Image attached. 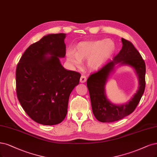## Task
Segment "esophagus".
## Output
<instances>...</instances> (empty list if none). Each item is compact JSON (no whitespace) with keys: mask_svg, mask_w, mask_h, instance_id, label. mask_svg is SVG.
<instances>
[{"mask_svg":"<svg viewBox=\"0 0 157 157\" xmlns=\"http://www.w3.org/2000/svg\"><path fill=\"white\" fill-rule=\"evenodd\" d=\"M86 80H87V78H86V77L85 76V75H82V76H81V77H80V82H81V83H84V82H86Z\"/></svg>","mask_w":157,"mask_h":157,"instance_id":"obj_1","label":"esophagus"}]
</instances>
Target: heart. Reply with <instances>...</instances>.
Returning a JSON list of instances; mask_svg holds the SVG:
<instances>
[{
  "mask_svg": "<svg viewBox=\"0 0 157 157\" xmlns=\"http://www.w3.org/2000/svg\"><path fill=\"white\" fill-rule=\"evenodd\" d=\"M116 44L112 40L102 39L80 42L75 50L67 51V60L74 66H79L81 60H87L90 69L98 70L109 62L116 51Z\"/></svg>",
  "mask_w": 157,
  "mask_h": 157,
  "instance_id": "heart-1",
  "label": "heart"
}]
</instances>
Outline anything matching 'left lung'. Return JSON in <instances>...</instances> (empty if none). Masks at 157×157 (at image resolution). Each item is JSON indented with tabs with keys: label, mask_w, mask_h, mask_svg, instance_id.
<instances>
[{
	"label": "left lung",
	"mask_w": 157,
	"mask_h": 157,
	"mask_svg": "<svg viewBox=\"0 0 157 157\" xmlns=\"http://www.w3.org/2000/svg\"><path fill=\"white\" fill-rule=\"evenodd\" d=\"M122 48L112 61L99 71L90 75L87 80L91 108L97 120L110 123L120 120L134 110L144 94L145 86V64L142 56L132 43L121 38ZM128 66L134 69L139 79L138 89L125 104H113L105 94V85L111 75L120 66Z\"/></svg>",
	"instance_id": "8db88e82"
}]
</instances>
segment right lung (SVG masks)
I'll return each instance as SVG.
<instances>
[{
	"label": "right lung",
	"instance_id": "right-lung-1",
	"mask_svg": "<svg viewBox=\"0 0 157 157\" xmlns=\"http://www.w3.org/2000/svg\"><path fill=\"white\" fill-rule=\"evenodd\" d=\"M66 34L45 36L30 45L16 69V91L23 109L32 120L44 125L66 117L69 95L79 84L80 74L65 69Z\"/></svg>",
	"mask_w": 157,
	"mask_h": 157
}]
</instances>
